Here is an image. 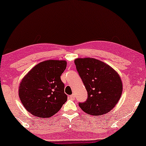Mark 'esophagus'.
Instances as JSON below:
<instances>
[{"mask_svg": "<svg viewBox=\"0 0 146 146\" xmlns=\"http://www.w3.org/2000/svg\"><path fill=\"white\" fill-rule=\"evenodd\" d=\"M70 99H74L75 98V95L74 94H71V95H70Z\"/></svg>", "mask_w": 146, "mask_h": 146, "instance_id": "obj_1", "label": "esophagus"}]
</instances>
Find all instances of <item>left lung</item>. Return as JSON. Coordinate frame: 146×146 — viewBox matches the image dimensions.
<instances>
[{
  "mask_svg": "<svg viewBox=\"0 0 146 146\" xmlns=\"http://www.w3.org/2000/svg\"><path fill=\"white\" fill-rule=\"evenodd\" d=\"M79 76L88 92V98L80 107L91 115L109 113L122 94L120 76L111 66L94 58H78L74 61Z\"/></svg>",
  "mask_w": 146,
  "mask_h": 146,
  "instance_id": "8db88e82",
  "label": "left lung"
}]
</instances>
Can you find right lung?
<instances>
[{
	"mask_svg": "<svg viewBox=\"0 0 146 146\" xmlns=\"http://www.w3.org/2000/svg\"><path fill=\"white\" fill-rule=\"evenodd\" d=\"M66 65L63 60H47L36 65L23 78L19 96L24 107L35 117H52L67 101L60 78Z\"/></svg>",
	"mask_w": 146,
	"mask_h": 146,
	"instance_id": "add662e5",
	"label": "right lung"
}]
</instances>
